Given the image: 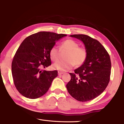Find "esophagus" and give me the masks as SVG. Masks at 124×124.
<instances>
[{
	"label": "esophagus",
	"mask_w": 124,
	"mask_h": 124,
	"mask_svg": "<svg viewBox=\"0 0 124 124\" xmlns=\"http://www.w3.org/2000/svg\"><path fill=\"white\" fill-rule=\"evenodd\" d=\"M64 73V72H58V75H62Z\"/></svg>",
	"instance_id": "obj_1"
}]
</instances>
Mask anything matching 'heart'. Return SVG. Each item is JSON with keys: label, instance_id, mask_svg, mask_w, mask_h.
Wrapping results in <instances>:
<instances>
[{"label": "heart", "instance_id": "b5f03b06", "mask_svg": "<svg viewBox=\"0 0 124 124\" xmlns=\"http://www.w3.org/2000/svg\"><path fill=\"white\" fill-rule=\"evenodd\" d=\"M61 51H68L65 55V60H60L52 65L54 70L67 71L75 66L79 67L84 63L87 57V51L84 47H79V44L73 39H67L61 43ZM60 51L57 47L53 46L50 50L51 60L56 61L59 58Z\"/></svg>", "mask_w": 124, "mask_h": 124}]
</instances>
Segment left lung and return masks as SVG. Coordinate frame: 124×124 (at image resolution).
<instances>
[{
  "label": "left lung",
  "mask_w": 124,
  "mask_h": 124,
  "mask_svg": "<svg viewBox=\"0 0 124 124\" xmlns=\"http://www.w3.org/2000/svg\"><path fill=\"white\" fill-rule=\"evenodd\" d=\"M70 37L83 42L87 51L84 63L70 73L71 79L66 85L69 93L79 101L86 102L100 95L110 80L111 61L109 54L97 40L84 34Z\"/></svg>",
  "instance_id": "left-lung-1"
}]
</instances>
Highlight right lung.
<instances>
[{"mask_svg": "<svg viewBox=\"0 0 124 124\" xmlns=\"http://www.w3.org/2000/svg\"><path fill=\"white\" fill-rule=\"evenodd\" d=\"M66 35L39 32L29 35L21 44L12 60L11 72L15 86L22 95L35 99L46 93L58 72L41 68L51 64L50 49Z\"/></svg>", "mask_w": 124, "mask_h": 124, "instance_id": "right-lung-1", "label": "right lung"}]
</instances>
